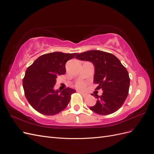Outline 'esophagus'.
Masks as SVG:
<instances>
[{"instance_id": "obj_1", "label": "esophagus", "mask_w": 154, "mask_h": 154, "mask_svg": "<svg viewBox=\"0 0 154 154\" xmlns=\"http://www.w3.org/2000/svg\"><path fill=\"white\" fill-rule=\"evenodd\" d=\"M80 94H82V96H83V97H85L86 96H87V94H84V93H82V92H80Z\"/></svg>"}]
</instances>
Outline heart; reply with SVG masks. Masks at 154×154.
<instances>
[{
    "mask_svg": "<svg viewBox=\"0 0 154 154\" xmlns=\"http://www.w3.org/2000/svg\"><path fill=\"white\" fill-rule=\"evenodd\" d=\"M85 83L83 82H79L76 84V87L78 88H79V89H82V88L85 87Z\"/></svg>",
    "mask_w": 154,
    "mask_h": 154,
    "instance_id": "obj_1",
    "label": "heart"
}]
</instances>
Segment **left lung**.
Listing matches in <instances>:
<instances>
[{"label":"left lung","mask_w":154,"mask_h":154,"mask_svg":"<svg viewBox=\"0 0 154 154\" xmlns=\"http://www.w3.org/2000/svg\"><path fill=\"white\" fill-rule=\"evenodd\" d=\"M76 58L94 64V83L98 85L96 90H103L101 96L96 94V103L90 109L100 115L112 114L119 109L127 99L130 87L128 72L119 60L99 50L85 51Z\"/></svg>","instance_id":"left-lung-1"}]
</instances>
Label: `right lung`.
Here are the masks:
<instances>
[{"label": "right lung", "instance_id": "obj_1", "mask_svg": "<svg viewBox=\"0 0 154 154\" xmlns=\"http://www.w3.org/2000/svg\"><path fill=\"white\" fill-rule=\"evenodd\" d=\"M76 54L61 52L45 54L27 69L23 88L27 100L37 112L53 116L66 108L76 91L69 87L55 91L54 86L57 76L66 73V62Z\"/></svg>", "mask_w": 154, "mask_h": 154}]
</instances>
